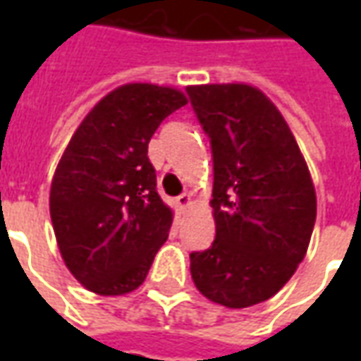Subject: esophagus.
Listing matches in <instances>:
<instances>
[{
	"label": "esophagus",
	"instance_id": "obj_1",
	"mask_svg": "<svg viewBox=\"0 0 361 361\" xmlns=\"http://www.w3.org/2000/svg\"><path fill=\"white\" fill-rule=\"evenodd\" d=\"M176 203H178V207H180V209H185V207H189V204H191V195H189V193H181V195L176 199Z\"/></svg>",
	"mask_w": 361,
	"mask_h": 361
}]
</instances>
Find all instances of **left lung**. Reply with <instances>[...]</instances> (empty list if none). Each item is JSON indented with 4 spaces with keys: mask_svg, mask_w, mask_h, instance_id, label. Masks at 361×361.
<instances>
[{
    "mask_svg": "<svg viewBox=\"0 0 361 361\" xmlns=\"http://www.w3.org/2000/svg\"><path fill=\"white\" fill-rule=\"evenodd\" d=\"M211 139L216 238L193 251L191 276L211 302L232 310L272 298L305 257L317 216L310 170L294 135L250 85L188 87Z\"/></svg>",
    "mask_w": 361,
    "mask_h": 361,
    "instance_id": "8db88e82",
    "label": "left lung"
}]
</instances>
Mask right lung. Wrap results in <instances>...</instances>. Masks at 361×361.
<instances>
[{
  "label": "right lung",
  "instance_id": "obj_1",
  "mask_svg": "<svg viewBox=\"0 0 361 361\" xmlns=\"http://www.w3.org/2000/svg\"><path fill=\"white\" fill-rule=\"evenodd\" d=\"M183 92L149 82L111 90L89 111L59 160L50 216L61 257L100 295L133 292L168 240L172 211L157 191L149 141Z\"/></svg>",
  "mask_w": 361,
  "mask_h": 361
}]
</instances>
